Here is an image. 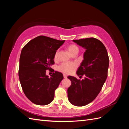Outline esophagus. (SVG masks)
Here are the masks:
<instances>
[{
    "instance_id": "34e87169",
    "label": "esophagus",
    "mask_w": 129,
    "mask_h": 129,
    "mask_svg": "<svg viewBox=\"0 0 129 129\" xmlns=\"http://www.w3.org/2000/svg\"><path fill=\"white\" fill-rule=\"evenodd\" d=\"M63 76H64V78H65V79L67 78V75L64 74V75H63Z\"/></svg>"
}]
</instances>
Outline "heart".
<instances>
[{
	"instance_id": "heart-1",
	"label": "heart",
	"mask_w": 129,
	"mask_h": 129,
	"mask_svg": "<svg viewBox=\"0 0 129 129\" xmlns=\"http://www.w3.org/2000/svg\"><path fill=\"white\" fill-rule=\"evenodd\" d=\"M68 50L69 51V53L73 55V54L76 53L77 54L78 53L79 48L76 45L71 44L68 46ZM57 55H58V51H56L54 56V59L55 60L57 59ZM78 67V64L76 62H63L57 67V70L65 74L69 75L72 74L74 72H75V70L77 69Z\"/></svg>"
}]
</instances>
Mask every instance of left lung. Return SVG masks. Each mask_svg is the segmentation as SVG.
Returning a JSON list of instances; mask_svg holds the SVG:
<instances>
[{
    "label": "left lung",
    "instance_id": "8db88e82",
    "mask_svg": "<svg viewBox=\"0 0 129 129\" xmlns=\"http://www.w3.org/2000/svg\"><path fill=\"white\" fill-rule=\"evenodd\" d=\"M73 42L86 49L84 60L76 74L82 80L74 76L68 77L72 85L68 89V97L73 105L77 106L86 105L92 102L99 94L107 76L109 58L105 46L94 38H89Z\"/></svg>",
    "mask_w": 129,
    "mask_h": 129
}]
</instances>
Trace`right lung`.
Returning a JSON list of instances; mask_svg holds the SVG:
<instances>
[{"mask_svg": "<svg viewBox=\"0 0 129 129\" xmlns=\"http://www.w3.org/2000/svg\"><path fill=\"white\" fill-rule=\"evenodd\" d=\"M64 42L40 35L29 42L21 50L19 80L25 96L35 104H50L54 99L55 90L64 78L58 72H54L49 78L46 72L51 69L55 53Z\"/></svg>", "mask_w": 129, "mask_h": 129, "instance_id": "obj_1", "label": "right lung"}]
</instances>
